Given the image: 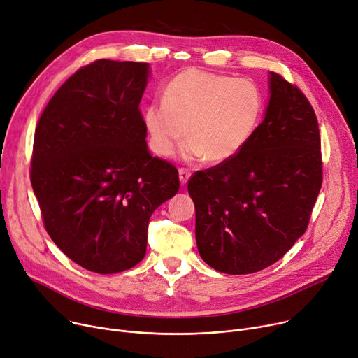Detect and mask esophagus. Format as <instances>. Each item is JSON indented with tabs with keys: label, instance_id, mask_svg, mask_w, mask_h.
I'll return each mask as SVG.
<instances>
[{
	"label": "esophagus",
	"instance_id": "obj_1",
	"mask_svg": "<svg viewBox=\"0 0 358 358\" xmlns=\"http://www.w3.org/2000/svg\"><path fill=\"white\" fill-rule=\"evenodd\" d=\"M178 176H180V182L184 185V184H187L189 176H192V171H189L188 169H184V166H181V169L178 170Z\"/></svg>",
	"mask_w": 358,
	"mask_h": 358
}]
</instances>
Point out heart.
Here are the masks:
<instances>
[{
    "label": "heart",
    "instance_id": "b5f03b06",
    "mask_svg": "<svg viewBox=\"0 0 358 358\" xmlns=\"http://www.w3.org/2000/svg\"><path fill=\"white\" fill-rule=\"evenodd\" d=\"M262 112L264 94L253 80L189 67L166 85L164 101L150 103L144 117L158 155H171L188 132L185 159L223 162L245 148Z\"/></svg>",
    "mask_w": 358,
    "mask_h": 358
}]
</instances>
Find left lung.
Returning a JSON list of instances; mask_svg holds the SVG:
<instances>
[{
    "label": "left lung",
    "instance_id": "8db88e82",
    "mask_svg": "<svg viewBox=\"0 0 358 358\" xmlns=\"http://www.w3.org/2000/svg\"><path fill=\"white\" fill-rule=\"evenodd\" d=\"M271 101L245 148L194 173L196 241L208 266L229 275L265 269L305 233L322 185L321 138L302 90L271 71Z\"/></svg>",
    "mask_w": 358,
    "mask_h": 358
}]
</instances>
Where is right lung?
<instances>
[{
  "label": "right lung",
  "mask_w": 358,
  "mask_h": 358,
  "mask_svg": "<svg viewBox=\"0 0 358 358\" xmlns=\"http://www.w3.org/2000/svg\"><path fill=\"white\" fill-rule=\"evenodd\" d=\"M148 73L147 63L94 60L57 89L36 127L30 180L43 224L94 273L139 264L151 214L180 188L176 165L147 147Z\"/></svg>",
  "instance_id": "add662e5"
}]
</instances>
